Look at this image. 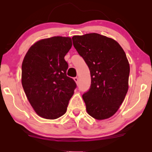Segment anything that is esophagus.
<instances>
[{"instance_id":"1","label":"esophagus","mask_w":152,"mask_h":152,"mask_svg":"<svg viewBox=\"0 0 152 152\" xmlns=\"http://www.w3.org/2000/svg\"><path fill=\"white\" fill-rule=\"evenodd\" d=\"M74 80H75V82H76V84H77L78 82H79V78L77 77H74Z\"/></svg>"}]
</instances>
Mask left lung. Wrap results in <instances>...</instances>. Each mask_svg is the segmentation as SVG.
Returning a JSON list of instances; mask_svg holds the SVG:
<instances>
[{"mask_svg":"<svg viewBox=\"0 0 152 152\" xmlns=\"http://www.w3.org/2000/svg\"><path fill=\"white\" fill-rule=\"evenodd\" d=\"M72 39L91 72V87L82 95L87 113L96 120L107 119L117 112L128 91L130 67L126 54L117 41L97 33Z\"/></svg>","mask_w":152,"mask_h":152,"instance_id":"obj_1","label":"left lung"}]
</instances>
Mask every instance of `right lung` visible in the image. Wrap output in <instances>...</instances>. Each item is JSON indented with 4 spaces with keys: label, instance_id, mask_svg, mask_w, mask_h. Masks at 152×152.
Wrapping results in <instances>:
<instances>
[{
    "label": "right lung",
    "instance_id": "1",
    "mask_svg": "<svg viewBox=\"0 0 152 152\" xmlns=\"http://www.w3.org/2000/svg\"><path fill=\"white\" fill-rule=\"evenodd\" d=\"M72 47L70 37H53L32 45L22 64L21 82L27 98L41 118L54 120L66 112L77 84L66 75L64 57Z\"/></svg>",
    "mask_w": 152,
    "mask_h": 152
}]
</instances>
